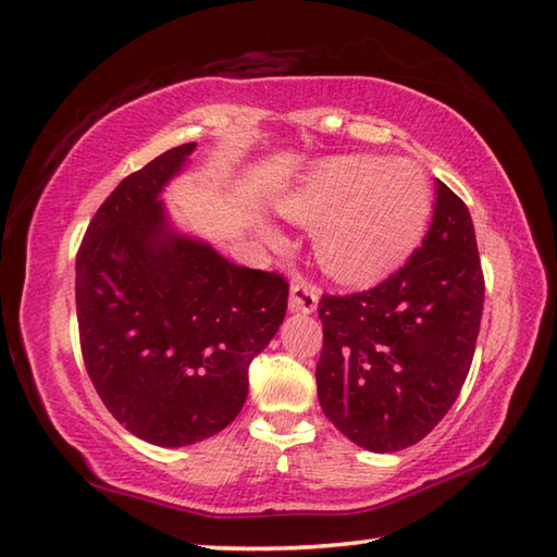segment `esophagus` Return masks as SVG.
Instances as JSON below:
<instances>
[{"instance_id": "esophagus-1", "label": "esophagus", "mask_w": 557, "mask_h": 557, "mask_svg": "<svg viewBox=\"0 0 557 557\" xmlns=\"http://www.w3.org/2000/svg\"><path fill=\"white\" fill-rule=\"evenodd\" d=\"M317 302H319V288L314 283H310L302 276L295 278L290 286V310L310 314L317 310Z\"/></svg>"}]
</instances>
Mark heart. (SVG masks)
I'll list each match as a JSON object with an SVG mask.
<instances>
[{
	"label": "heart",
	"mask_w": 557,
	"mask_h": 557,
	"mask_svg": "<svg viewBox=\"0 0 557 557\" xmlns=\"http://www.w3.org/2000/svg\"><path fill=\"white\" fill-rule=\"evenodd\" d=\"M278 209L300 224H319L314 250L329 276L364 286L388 276L422 243L434 193L410 159L355 154L312 166Z\"/></svg>",
	"instance_id": "obj_1"
}]
</instances>
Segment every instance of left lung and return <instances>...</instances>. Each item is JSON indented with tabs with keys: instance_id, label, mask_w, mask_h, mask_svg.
I'll return each instance as SVG.
<instances>
[{
	"instance_id": "left-lung-1",
	"label": "left lung",
	"mask_w": 557,
	"mask_h": 557,
	"mask_svg": "<svg viewBox=\"0 0 557 557\" xmlns=\"http://www.w3.org/2000/svg\"><path fill=\"white\" fill-rule=\"evenodd\" d=\"M484 271L467 205L436 181L422 245L379 286L321 295L319 405L343 436L372 453L422 441L472 367Z\"/></svg>"
}]
</instances>
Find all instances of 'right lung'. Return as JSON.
<instances>
[{
	"label": "right lung",
	"instance_id": "add662e5",
	"mask_svg": "<svg viewBox=\"0 0 557 557\" xmlns=\"http://www.w3.org/2000/svg\"><path fill=\"white\" fill-rule=\"evenodd\" d=\"M195 143L123 178L76 257L83 362L107 410L164 448L205 441L238 417L247 369L276 336L288 281L238 267L169 226L162 188Z\"/></svg>",
	"mask_w": 557,
	"mask_h": 557
}]
</instances>
